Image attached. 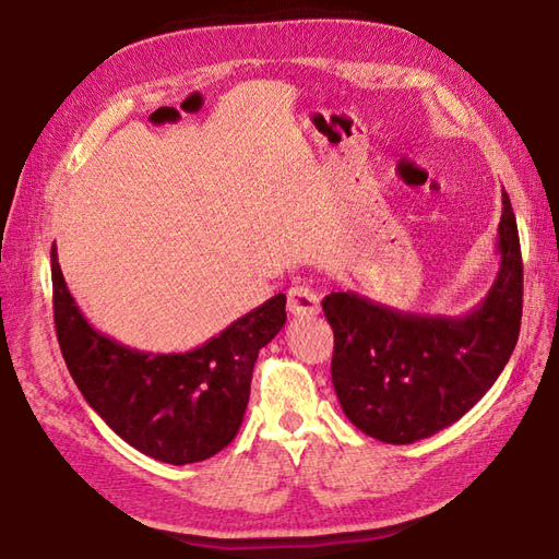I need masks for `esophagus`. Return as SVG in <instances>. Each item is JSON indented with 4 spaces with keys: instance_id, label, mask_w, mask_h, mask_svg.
Returning a JSON list of instances; mask_svg holds the SVG:
<instances>
[{
    "instance_id": "obj_1",
    "label": "esophagus",
    "mask_w": 559,
    "mask_h": 559,
    "mask_svg": "<svg viewBox=\"0 0 559 559\" xmlns=\"http://www.w3.org/2000/svg\"><path fill=\"white\" fill-rule=\"evenodd\" d=\"M288 312L295 317H312L319 312V295L307 286H293L288 290Z\"/></svg>"
}]
</instances>
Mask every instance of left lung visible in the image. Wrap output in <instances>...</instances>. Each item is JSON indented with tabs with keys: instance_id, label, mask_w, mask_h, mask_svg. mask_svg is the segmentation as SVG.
Here are the masks:
<instances>
[{
	"instance_id": "1",
	"label": "left lung",
	"mask_w": 559,
	"mask_h": 559,
	"mask_svg": "<svg viewBox=\"0 0 559 559\" xmlns=\"http://www.w3.org/2000/svg\"><path fill=\"white\" fill-rule=\"evenodd\" d=\"M497 252L490 293L463 317L399 312L353 290L322 300L334 329L331 379L358 430L386 444H413L488 394L514 353L524 302L519 230L504 189Z\"/></svg>"
}]
</instances>
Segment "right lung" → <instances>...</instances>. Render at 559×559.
Segmentation results:
<instances>
[{"label":"right lung","mask_w":559,"mask_h":559,"mask_svg":"<svg viewBox=\"0 0 559 559\" xmlns=\"http://www.w3.org/2000/svg\"><path fill=\"white\" fill-rule=\"evenodd\" d=\"M50 261L59 348L110 430L173 466L228 447L245 418L257 355L286 324V295H273L194 350L144 353L93 329L71 298L55 247Z\"/></svg>","instance_id":"add662e5"}]
</instances>
